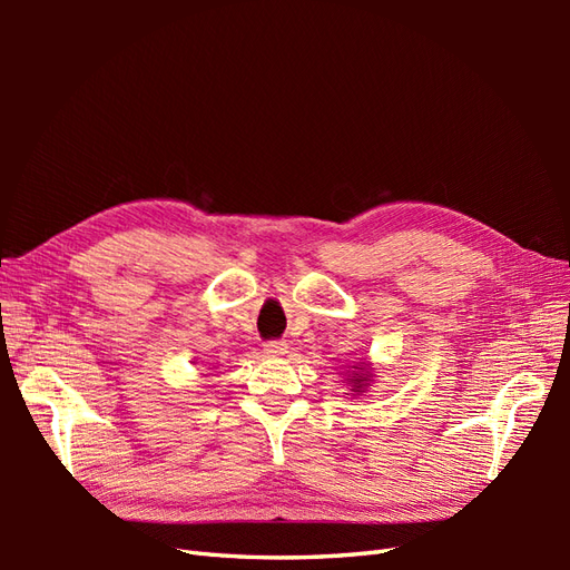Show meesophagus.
<instances>
[{
    "label": "esophagus",
    "instance_id": "34e87169",
    "mask_svg": "<svg viewBox=\"0 0 570 570\" xmlns=\"http://www.w3.org/2000/svg\"><path fill=\"white\" fill-rule=\"evenodd\" d=\"M264 354L266 356H283V354H287V342H283V340H268L264 344Z\"/></svg>",
    "mask_w": 570,
    "mask_h": 570
}]
</instances>
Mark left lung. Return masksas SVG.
Here are the masks:
<instances>
[{
    "label": "left lung",
    "instance_id": "1",
    "mask_svg": "<svg viewBox=\"0 0 570 570\" xmlns=\"http://www.w3.org/2000/svg\"><path fill=\"white\" fill-rule=\"evenodd\" d=\"M354 368H356V366H354ZM368 377H371V375L364 373V368H361L358 373H354V375L350 377V383H354V392H361V387H366L364 383L368 381Z\"/></svg>",
    "mask_w": 570,
    "mask_h": 570
}]
</instances>
